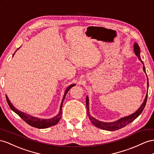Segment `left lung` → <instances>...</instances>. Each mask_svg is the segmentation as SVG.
Here are the masks:
<instances>
[{
    "mask_svg": "<svg viewBox=\"0 0 154 154\" xmlns=\"http://www.w3.org/2000/svg\"><path fill=\"white\" fill-rule=\"evenodd\" d=\"M134 51H135V54L138 57V58H139L140 61L143 63V64H144V63L143 61H142L141 58H140V47H139V45H138L136 43H135V45H134ZM143 70H144V72L146 73L144 66H143ZM147 97H148V93L146 94V96L145 100L143 103V104H142L140 108L138 109L135 113H133V114H132V115H129L128 116L120 118V120H117L116 122L107 123V122H100L99 120L95 119V118H93L92 116H90V112H89V103H88L89 100H88V97H86V109H87V115L89 118L90 120L91 121L92 123L94 125H95L96 127L101 128V129H104V130H107V131H116V130H118V129L124 128V127H125V126L127 125L128 124H130L131 122H132L134 120H135L136 118L140 115L141 112L143 111V110L145 107V105H146V101H147Z\"/></svg>",
    "mask_w": 154,
    "mask_h": 154,
    "instance_id": "left-lung-1",
    "label": "left lung"
}]
</instances>
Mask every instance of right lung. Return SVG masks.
I'll return each mask as SVG.
<instances>
[{
    "label": "right lung",
    "instance_id": "right-lung-1",
    "mask_svg": "<svg viewBox=\"0 0 154 154\" xmlns=\"http://www.w3.org/2000/svg\"><path fill=\"white\" fill-rule=\"evenodd\" d=\"M14 55H13V56H14ZM75 85H70L69 87L66 89L65 94H64V97H63L62 101L60 112H59V113L58 114V115L53 117V118H51V119H40V118L31 116L26 115V114H25L24 112H22L21 111H18L17 109H15L12 105V104L11 103V102L8 100V97H7V96H6V98L7 103H8V104L10 109L12 110L14 112L16 113L17 115H18L19 116H20L25 122H26V124H28L29 125L32 126V127H34V128H39V129H44V128H47L49 127H51V126L56 125L59 122V120H60L62 114V107L63 101H64V98H65L66 94L68 93V92L69 91V89L72 88V86H73Z\"/></svg>",
    "mask_w": 154,
    "mask_h": 154
}]
</instances>
